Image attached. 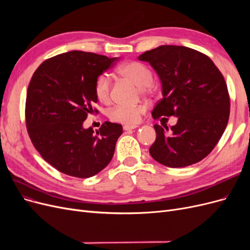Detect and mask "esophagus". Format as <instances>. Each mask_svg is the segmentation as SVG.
<instances>
[{
  "instance_id": "34e87169",
  "label": "esophagus",
  "mask_w": 250,
  "mask_h": 250,
  "mask_svg": "<svg viewBox=\"0 0 250 250\" xmlns=\"http://www.w3.org/2000/svg\"><path fill=\"white\" fill-rule=\"evenodd\" d=\"M135 128H138V125H124L123 126L124 130H131V129H135Z\"/></svg>"
}]
</instances>
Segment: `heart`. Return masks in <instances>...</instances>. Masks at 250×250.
I'll return each mask as SVG.
<instances>
[{
	"mask_svg": "<svg viewBox=\"0 0 250 250\" xmlns=\"http://www.w3.org/2000/svg\"><path fill=\"white\" fill-rule=\"evenodd\" d=\"M119 73L141 87L142 92H145V87L149 86L153 81L152 72L146 64L140 62H129L122 64L119 67ZM110 77L107 74L100 75L96 79L94 86L97 99L102 103H108L110 101ZM145 110L143 105H134V106L118 105L109 111V118L119 123L135 124L139 122Z\"/></svg>",
	"mask_w": 250,
	"mask_h": 250,
	"instance_id": "heart-1",
	"label": "heart"
}]
</instances>
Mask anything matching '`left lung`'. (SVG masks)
I'll list each match as a JSON object with an SVG mask.
<instances>
[{"instance_id": "1", "label": "left lung", "mask_w": 250, "mask_h": 250, "mask_svg": "<svg viewBox=\"0 0 250 250\" xmlns=\"http://www.w3.org/2000/svg\"><path fill=\"white\" fill-rule=\"evenodd\" d=\"M139 59L149 62L162 82L163 98L152 117H177L170 134L154 125L151 156L170 168L200 162L215 148L229 122L230 103L223 75L209 57L183 46L157 47Z\"/></svg>"}]
</instances>
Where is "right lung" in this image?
<instances>
[{
  "mask_svg": "<svg viewBox=\"0 0 250 250\" xmlns=\"http://www.w3.org/2000/svg\"><path fill=\"white\" fill-rule=\"evenodd\" d=\"M119 58L71 51L49 58L29 83L26 125L35 149L66 175L87 178L110 163L122 125L104 122L99 130L83 127L98 102L95 82Z\"/></svg>",
  "mask_w": 250,
  "mask_h": 250,
  "instance_id": "obj_1",
  "label": "right lung"
}]
</instances>
